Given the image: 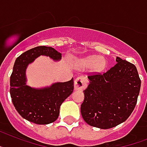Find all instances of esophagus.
Here are the masks:
<instances>
[{"label": "esophagus", "mask_w": 147, "mask_h": 147, "mask_svg": "<svg viewBox=\"0 0 147 147\" xmlns=\"http://www.w3.org/2000/svg\"><path fill=\"white\" fill-rule=\"evenodd\" d=\"M87 84H88V80L85 78L83 76H79L75 80L74 86L77 90H82L86 88Z\"/></svg>", "instance_id": "esophagus-1"}]
</instances>
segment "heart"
<instances>
[{
	"label": "heart",
	"instance_id": "obj_1",
	"mask_svg": "<svg viewBox=\"0 0 147 147\" xmlns=\"http://www.w3.org/2000/svg\"><path fill=\"white\" fill-rule=\"evenodd\" d=\"M83 63H84L85 65H88V66H93L94 65L98 70L103 69L104 65H105L104 59L100 58V57L96 56V55H92V56L88 57L83 60Z\"/></svg>",
	"mask_w": 147,
	"mask_h": 147
}]
</instances>
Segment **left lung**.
Segmentation results:
<instances>
[{
  "label": "left lung",
  "mask_w": 147,
  "mask_h": 147,
  "mask_svg": "<svg viewBox=\"0 0 147 147\" xmlns=\"http://www.w3.org/2000/svg\"><path fill=\"white\" fill-rule=\"evenodd\" d=\"M106 72L88 74L81 114L89 125L108 129L129 117L138 101L141 81L136 67L116 57Z\"/></svg>",
  "instance_id": "8db88e82"
}]
</instances>
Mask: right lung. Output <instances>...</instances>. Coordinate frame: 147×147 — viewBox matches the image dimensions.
Wrapping results in <instances>:
<instances>
[{
  "label": "right lung",
  "instance_id": "add662e5",
  "mask_svg": "<svg viewBox=\"0 0 147 147\" xmlns=\"http://www.w3.org/2000/svg\"><path fill=\"white\" fill-rule=\"evenodd\" d=\"M40 55H47L57 61L61 59V53L45 46L23 53L17 58L13 66L9 92L13 105L22 117L35 124L47 125L59 117L61 104L74 91V79L41 89L28 86L25 83V69L29 63Z\"/></svg>",
  "mask_w": 147,
  "mask_h": 147
}]
</instances>
